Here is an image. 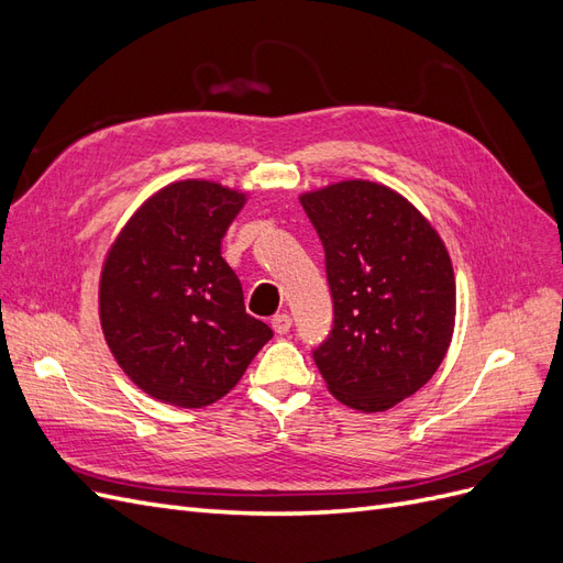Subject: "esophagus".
<instances>
[{"label":"esophagus","instance_id":"1","mask_svg":"<svg viewBox=\"0 0 563 563\" xmlns=\"http://www.w3.org/2000/svg\"><path fill=\"white\" fill-rule=\"evenodd\" d=\"M269 323H272V329H275L277 335H284V333L291 331V317H288V314H275Z\"/></svg>","mask_w":563,"mask_h":563}]
</instances>
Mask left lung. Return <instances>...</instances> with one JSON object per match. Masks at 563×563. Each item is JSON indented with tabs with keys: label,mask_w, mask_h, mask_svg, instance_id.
I'll list each match as a JSON object with an SVG mask.
<instances>
[{
	"label": "left lung",
	"mask_w": 563,
	"mask_h": 563,
	"mask_svg": "<svg viewBox=\"0 0 563 563\" xmlns=\"http://www.w3.org/2000/svg\"><path fill=\"white\" fill-rule=\"evenodd\" d=\"M327 255L333 329L312 350L331 395L387 411L428 383L451 345L455 279L444 242L389 187L345 180L302 195Z\"/></svg>",
	"instance_id": "obj_1"
}]
</instances>
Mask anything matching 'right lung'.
<instances>
[{
    "label": "right lung",
    "mask_w": 563,
    "mask_h": 563,
    "mask_svg": "<svg viewBox=\"0 0 563 563\" xmlns=\"http://www.w3.org/2000/svg\"><path fill=\"white\" fill-rule=\"evenodd\" d=\"M244 201L218 183H174L143 203L108 253L100 323L117 364L150 397L209 406L272 338L246 314L242 282L220 255Z\"/></svg>",
    "instance_id": "1"
}]
</instances>
